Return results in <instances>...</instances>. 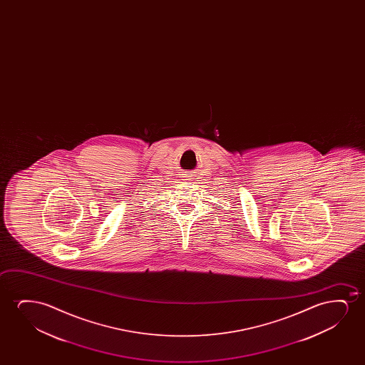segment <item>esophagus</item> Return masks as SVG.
Masks as SVG:
<instances>
[{"label": "esophagus", "mask_w": 365, "mask_h": 365, "mask_svg": "<svg viewBox=\"0 0 365 365\" xmlns=\"http://www.w3.org/2000/svg\"><path fill=\"white\" fill-rule=\"evenodd\" d=\"M185 180H192V178H190V175H185Z\"/></svg>", "instance_id": "esophagus-1"}]
</instances>
